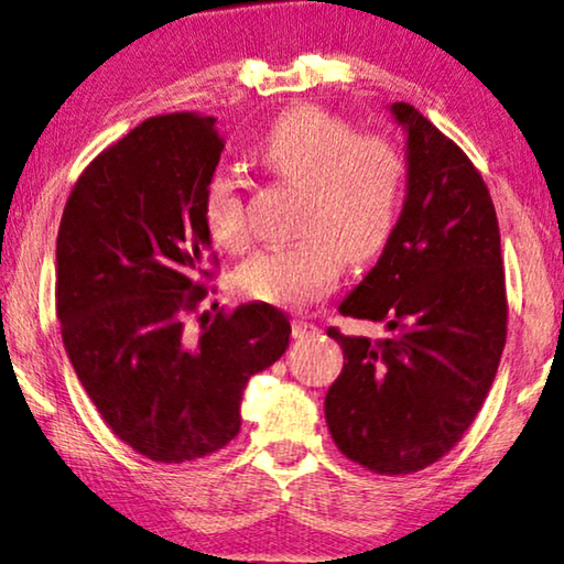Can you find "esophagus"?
I'll list each match as a JSON object with an SVG mask.
<instances>
[{
  "instance_id": "obj_1",
  "label": "esophagus",
  "mask_w": 564,
  "mask_h": 564,
  "mask_svg": "<svg viewBox=\"0 0 564 564\" xmlns=\"http://www.w3.org/2000/svg\"><path fill=\"white\" fill-rule=\"evenodd\" d=\"M291 333H294V337H299V340H302V337L317 335L319 327L312 325V322H306V319H294V327H291Z\"/></svg>"
}]
</instances>
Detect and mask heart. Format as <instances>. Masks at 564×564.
I'll list each match as a JSON object with an SVG mask.
<instances>
[{
  "label": "heart",
  "mask_w": 564,
  "mask_h": 564,
  "mask_svg": "<svg viewBox=\"0 0 564 564\" xmlns=\"http://www.w3.org/2000/svg\"><path fill=\"white\" fill-rule=\"evenodd\" d=\"M252 160L302 187L304 235L265 247L239 268L237 286L247 299L304 306L335 286L343 254L366 262L387 245L404 187V160L389 139L358 137L356 126L335 112L294 105L268 126ZM200 212L216 245L239 250L247 242L245 200L235 180H208Z\"/></svg>",
  "instance_id": "b5f03b06"
}]
</instances>
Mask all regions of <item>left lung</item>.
<instances>
[{
	"label": "left lung",
	"instance_id": "obj_1",
	"mask_svg": "<svg viewBox=\"0 0 564 564\" xmlns=\"http://www.w3.org/2000/svg\"><path fill=\"white\" fill-rule=\"evenodd\" d=\"M408 133L402 214L340 314L384 322L387 340L327 335L345 364L327 389L337 448L379 475H410L459 444L506 348V273L498 216L469 156L408 102L389 105Z\"/></svg>",
	"mask_w": 564,
	"mask_h": 564
}]
</instances>
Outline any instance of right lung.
<instances>
[{"mask_svg":"<svg viewBox=\"0 0 564 564\" xmlns=\"http://www.w3.org/2000/svg\"><path fill=\"white\" fill-rule=\"evenodd\" d=\"M221 149L216 118H149L82 172L58 227L66 356L110 431L152 462L227 446L247 381L289 348V317L262 302L219 314L198 337L183 327L206 299L200 204Z\"/></svg>","mask_w":564,"mask_h":564,"instance_id":"right-lung-1","label":"right lung"}]
</instances>
